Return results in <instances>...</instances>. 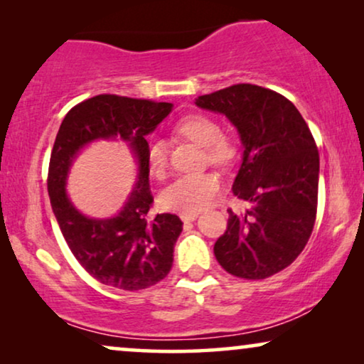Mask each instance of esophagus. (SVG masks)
Here are the masks:
<instances>
[{
    "label": "esophagus",
    "mask_w": 364,
    "mask_h": 364,
    "mask_svg": "<svg viewBox=\"0 0 364 364\" xmlns=\"http://www.w3.org/2000/svg\"><path fill=\"white\" fill-rule=\"evenodd\" d=\"M197 217H198L197 212L196 213H182V215H181L182 222H193Z\"/></svg>",
    "instance_id": "34e87169"
}]
</instances>
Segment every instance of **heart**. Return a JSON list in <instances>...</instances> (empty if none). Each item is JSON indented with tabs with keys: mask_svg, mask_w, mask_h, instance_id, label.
<instances>
[{
	"mask_svg": "<svg viewBox=\"0 0 364 364\" xmlns=\"http://www.w3.org/2000/svg\"><path fill=\"white\" fill-rule=\"evenodd\" d=\"M177 131L198 146L205 147L208 162L227 166L233 157V146L220 132V126L207 116H188L178 122ZM147 167L152 177L162 178L167 168V149L161 139L149 141L146 149ZM218 191V178L210 172L178 176L161 193V205L168 212L196 213L213 200Z\"/></svg>",
	"mask_w": 364,
	"mask_h": 364,
	"instance_id": "b5f03b06",
	"label": "heart"
}]
</instances>
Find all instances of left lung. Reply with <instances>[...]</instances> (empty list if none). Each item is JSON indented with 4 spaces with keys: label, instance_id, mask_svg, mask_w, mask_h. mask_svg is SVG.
Masks as SVG:
<instances>
[{
    "label": "left lung",
    "instance_id": "left-lung-1",
    "mask_svg": "<svg viewBox=\"0 0 364 364\" xmlns=\"http://www.w3.org/2000/svg\"><path fill=\"white\" fill-rule=\"evenodd\" d=\"M196 106L223 114L240 136L242 166L232 191L252 203L228 210L213 253L223 270L245 280L282 272L305 248L318 205L320 156L291 101L255 84H235L198 96Z\"/></svg>",
    "mask_w": 364,
    "mask_h": 364
}]
</instances>
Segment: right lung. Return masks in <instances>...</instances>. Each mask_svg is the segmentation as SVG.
<instances>
[{"label":"right lung","mask_w":364,"mask_h":364,"mask_svg":"<svg viewBox=\"0 0 364 364\" xmlns=\"http://www.w3.org/2000/svg\"><path fill=\"white\" fill-rule=\"evenodd\" d=\"M171 102H152L99 94L79 102L63 119L48 172L54 217L73 255L104 285L137 291L171 272L182 220L172 213L147 220L154 197L146 159L149 136L172 111ZM99 140H122L138 162L136 186L116 216L94 219L79 213L67 196V176L82 149Z\"/></svg>","instance_id":"right-lung-1"}]
</instances>
